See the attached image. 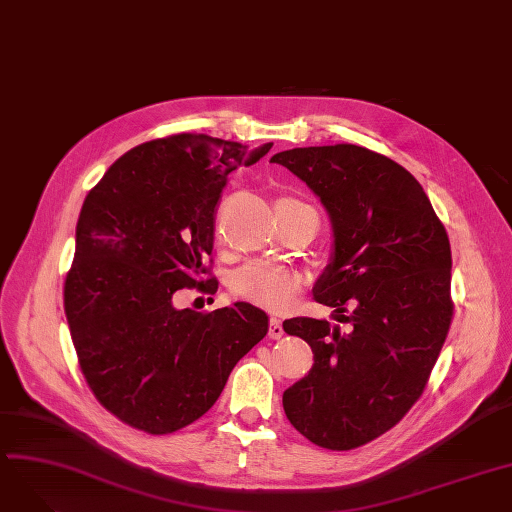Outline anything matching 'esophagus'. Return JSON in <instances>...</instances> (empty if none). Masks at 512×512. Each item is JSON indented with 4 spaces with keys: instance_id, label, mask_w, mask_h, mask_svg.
<instances>
[{
    "instance_id": "esophagus-1",
    "label": "esophagus",
    "mask_w": 512,
    "mask_h": 512,
    "mask_svg": "<svg viewBox=\"0 0 512 512\" xmlns=\"http://www.w3.org/2000/svg\"><path fill=\"white\" fill-rule=\"evenodd\" d=\"M285 335V331H283V327H281V321L279 319H271V323H269V337L271 339H281Z\"/></svg>"
}]
</instances>
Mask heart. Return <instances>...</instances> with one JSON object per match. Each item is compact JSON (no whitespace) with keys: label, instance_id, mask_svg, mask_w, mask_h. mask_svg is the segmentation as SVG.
<instances>
[{"label":"heart","instance_id":"obj_1","mask_svg":"<svg viewBox=\"0 0 512 512\" xmlns=\"http://www.w3.org/2000/svg\"><path fill=\"white\" fill-rule=\"evenodd\" d=\"M279 202L300 204L296 200H279ZM298 289H300V277L294 271L281 269V266H275V264H264V262L246 264L231 279L233 296L246 300L250 304L262 306L266 310L289 308L291 302L296 300Z\"/></svg>","mask_w":512,"mask_h":512}]
</instances>
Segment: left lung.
Listing matches in <instances>:
<instances>
[{"label":"left lung","mask_w":512,"mask_h":512,"mask_svg":"<svg viewBox=\"0 0 512 512\" xmlns=\"http://www.w3.org/2000/svg\"><path fill=\"white\" fill-rule=\"evenodd\" d=\"M329 212L333 256L312 294L339 323H283L314 364L285 389L289 423L316 446L352 450L392 429L415 404L452 323L448 233L404 166L352 143L294 148L271 158ZM353 314L343 312L347 304Z\"/></svg>","instance_id":"left-lung-1"}]
</instances>
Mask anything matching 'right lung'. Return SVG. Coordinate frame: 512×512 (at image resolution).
I'll use <instances>...</instances> for the list:
<instances>
[{"instance_id":"add662e5","label":"right lung","mask_w":512,"mask_h":512,"mask_svg":"<svg viewBox=\"0 0 512 512\" xmlns=\"http://www.w3.org/2000/svg\"><path fill=\"white\" fill-rule=\"evenodd\" d=\"M271 148L202 133L145 141L87 193L64 312L87 385L123 423L164 435L198 421L269 331L252 304L196 312L173 296L216 291L204 277L218 198L231 170Z\"/></svg>"}]
</instances>
